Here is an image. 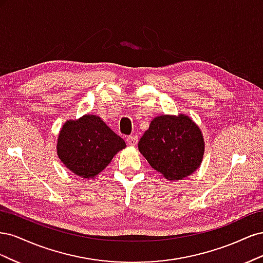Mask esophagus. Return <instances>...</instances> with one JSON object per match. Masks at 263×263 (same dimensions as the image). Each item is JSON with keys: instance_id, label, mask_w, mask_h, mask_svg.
Returning a JSON list of instances; mask_svg holds the SVG:
<instances>
[{"instance_id": "esophagus-1", "label": "esophagus", "mask_w": 263, "mask_h": 263, "mask_svg": "<svg viewBox=\"0 0 263 263\" xmlns=\"http://www.w3.org/2000/svg\"><path fill=\"white\" fill-rule=\"evenodd\" d=\"M138 142V137L137 136H130L127 138V144H128L130 147H135Z\"/></svg>"}]
</instances>
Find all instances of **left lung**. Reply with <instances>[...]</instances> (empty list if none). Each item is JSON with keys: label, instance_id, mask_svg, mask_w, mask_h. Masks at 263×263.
I'll list each match as a JSON object with an SVG mask.
<instances>
[{"label": "left lung", "instance_id": "obj_1", "mask_svg": "<svg viewBox=\"0 0 263 263\" xmlns=\"http://www.w3.org/2000/svg\"><path fill=\"white\" fill-rule=\"evenodd\" d=\"M138 149L151 168L177 181L200 168L205 141L200 127L187 115H160L151 121Z\"/></svg>", "mask_w": 263, "mask_h": 263}]
</instances>
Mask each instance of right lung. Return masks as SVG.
I'll return each mask as SVG.
<instances>
[{
    "label": "right lung",
    "mask_w": 263,
    "mask_h": 263,
    "mask_svg": "<svg viewBox=\"0 0 263 263\" xmlns=\"http://www.w3.org/2000/svg\"><path fill=\"white\" fill-rule=\"evenodd\" d=\"M126 148L98 115L85 114L62 125L57 139L60 161L77 176L91 179L104 170L113 157Z\"/></svg>",
    "instance_id": "right-lung-1"
}]
</instances>
